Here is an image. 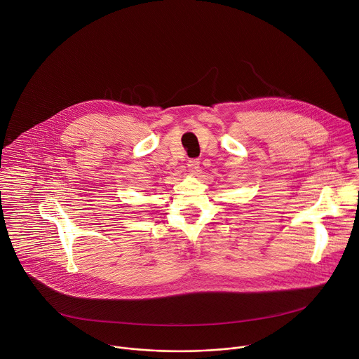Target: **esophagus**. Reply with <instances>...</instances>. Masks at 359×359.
<instances>
[{"instance_id":"esophagus-1","label":"esophagus","mask_w":359,"mask_h":359,"mask_svg":"<svg viewBox=\"0 0 359 359\" xmlns=\"http://www.w3.org/2000/svg\"><path fill=\"white\" fill-rule=\"evenodd\" d=\"M187 168H189V170L191 173H196L198 170V168H200V161L198 159H190L187 162Z\"/></svg>"}]
</instances>
